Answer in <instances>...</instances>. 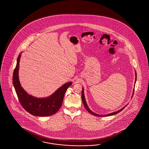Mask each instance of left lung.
<instances>
[{"instance_id": "8db88e82", "label": "left lung", "mask_w": 149, "mask_h": 149, "mask_svg": "<svg viewBox=\"0 0 149 149\" xmlns=\"http://www.w3.org/2000/svg\"><path fill=\"white\" fill-rule=\"evenodd\" d=\"M135 76H135V82H136V78H137L136 71H135ZM134 91H133V94H134ZM133 95H132V97H133ZM81 98H82V102H83L84 105V107H85V108L87 110V111L89 112L91 114H93V115L95 116H97V117H108V116H113V115H114V114H117L118 113L120 112V111H122V110L124 109V108H125V107H126L127 105V104L126 105H125V106L124 107H123V108H122V109H121L120 110H118V111H116V112H112V113H111L105 114V115H100V114H96V113H95L93 112V111H91V110L89 109L88 107V105H87V103H86V102L85 98V96H84V88H82V94H81Z\"/></svg>"}]
</instances>
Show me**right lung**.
Here are the masks:
<instances>
[{
  "mask_svg": "<svg viewBox=\"0 0 149 149\" xmlns=\"http://www.w3.org/2000/svg\"><path fill=\"white\" fill-rule=\"evenodd\" d=\"M21 54L17 57L13 76V86L21 104L26 111L35 116L46 117L55 114L61 107L65 93L68 88L71 85L72 82L64 84L52 95L46 98H37L29 95L23 88L19 79Z\"/></svg>",
  "mask_w": 149,
  "mask_h": 149,
  "instance_id": "1",
  "label": "right lung"
}]
</instances>
